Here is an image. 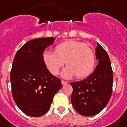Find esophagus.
<instances>
[{"mask_svg": "<svg viewBox=\"0 0 127 127\" xmlns=\"http://www.w3.org/2000/svg\"><path fill=\"white\" fill-rule=\"evenodd\" d=\"M67 83H68V82H67V81H64V80H62V84L63 85H66V84H67Z\"/></svg>", "mask_w": 127, "mask_h": 127, "instance_id": "34e87169", "label": "esophagus"}]
</instances>
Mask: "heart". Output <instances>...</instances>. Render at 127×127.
<instances>
[{
    "label": "heart",
    "mask_w": 127,
    "mask_h": 127,
    "mask_svg": "<svg viewBox=\"0 0 127 127\" xmlns=\"http://www.w3.org/2000/svg\"><path fill=\"white\" fill-rule=\"evenodd\" d=\"M42 58L45 65L51 73L57 75L64 65L61 75L69 79L76 75L83 79L93 72L95 67V55L90 47L83 42L67 40L55 47V53L45 52Z\"/></svg>",
    "instance_id": "obj_1"
}]
</instances>
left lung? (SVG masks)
Segmentation results:
<instances>
[{"mask_svg": "<svg viewBox=\"0 0 127 127\" xmlns=\"http://www.w3.org/2000/svg\"><path fill=\"white\" fill-rule=\"evenodd\" d=\"M95 56L98 64L93 72L84 80L71 83L73 107L77 113L86 117L101 112L107 105L112 93L111 64L107 53L99 44L95 49Z\"/></svg>", "mask_w": 127, "mask_h": 127, "instance_id": "8db88e82", "label": "left lung"}]
</instances>
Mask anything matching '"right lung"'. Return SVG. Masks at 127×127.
<instances>
[{"label": "right lung", "instance_id": "1", "mask_svg": "<svg viewBox=\"0 0 127 127\" xmlns=\"http://www.w3.org/2000/svg\"><path fill=\"white\" fill-rule=\"evenodd\" d=\"M55 38H36L26 42L16 54L10 72L12 93L22 111L31 117L48 112L61 80L48 71L42 58Z\"/></svg>", "mask_w": 127, "mask_h": 127}]
</instances>
